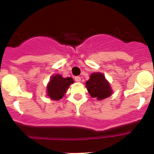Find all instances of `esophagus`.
Returning a JSON list of instances; mask_svg holds the SVG:
<instances>
[{"label":"esophagus","instance_id":"obj_1","mask_svg":"<svg viewBox=\"0 0 154 154\" xmlns=\"http://www.w3.org/2000/svg\"><path fill=\"white\" fill-rule=\"evenodd\" d=\"M75 81L77 82H81V78L79 76H76V77H75Z\"/></svg>","mask_w":154,"mask_h":154}]
</instances>
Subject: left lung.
Segmentation results:
<instances>
[{
    "label": "left lung",
    "instance_id": "left-lung-1",
    "mask_svg": "<svg viewBox=\"0 0 154 154\" xmlns=\"http://www.w3.org/2000/svg\"><path fill=\"white\" fill-rule=\"evenodd\" d=\"M85 87L89 95L92 98H96L97 100L109 97L113 92L109 82L101 72L91 74L89 79L85 82Z\"/></svg>",
    "mask_w": 154,
    "mask_h": 154
}]
</instances>
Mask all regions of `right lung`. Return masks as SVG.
Segmentation results:
<instances>
[{"label":"right lung","instance_id":"1","mask_svg":"<svg viewBox=\"0 0 154 154\" xmlns=\"http://www.w3.org/2000/svg\"><path fill=\"white\" fill-rule=\"evenodd\" d=\"M72 83H74V80L71 77L63 78L59 74L54 75L50 78L47 85V96L52 100H59L65 96Z\"/></svg>","mask_w":154,"mask_h":154}]
</instances>
